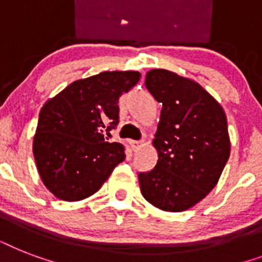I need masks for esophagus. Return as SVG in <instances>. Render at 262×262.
I'll list each match as a JSON object with an SVG mask.
<instances>
[{"label":"esophagus","mask_w":262,"mask_h":262,"mask_svg":"<svg viewBox=\"0 0 262 262\" xmlns=\"http://www.w3.org/2000/svg\"><path fill=\"white\" fill-rule=\"evenodd\" d=\"M141 141H130V145L132 148H133V151H137L140 147H141Z\"/></svg>","instance_id":"obj_1"}]
</instances>
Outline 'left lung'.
Here are the masks:
<instances>
[{
    "label": "left lung",
    "instance_id": "8db88e82",
    "mask_svg": "<svg viewBox=\"0 0 262 262\" xmlns=\"http://www.w3.org/2000/svg\"><path fill=\"white\" fill-rule=\"evenodd\" d=\"M145 87L162 103L152 141L158 163L140 172V189L154 207L186 211L216 186L230 158L223 107L199 83L166 69H152Z\"/></svg>",
    "mask_w": 262,
    "mask_h": 262
}]
</instances>
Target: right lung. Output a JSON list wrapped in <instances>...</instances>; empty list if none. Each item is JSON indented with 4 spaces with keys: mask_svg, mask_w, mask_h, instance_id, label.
<instances>
[{
    "mask_svg": "<svg viewBox=\"0 0 262 262\" xmlns=\"http://www.w3.org/2000/svg\"><path fill=\"white\" fill-rule=\"evenodd\" d=\"M140 77L133 71L102 72L73 81L45 103L32 151L45 186L57 199H87L125 159V147L108 143L106 135L119 122V96Z\"/></svg>",
    "mask_w": 262,
    "mask_h": 262,
    "instance_id": "obj_1",
    "label": "right lung"
}]
</instances>
